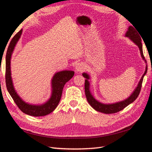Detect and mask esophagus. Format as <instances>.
I'll list each match as a JSON object with an SVG mask.
<instances>
[{"label":"esophagus","instance_id":"obj_1","mask_svg":"<svg viewBox=\"0 0 152 152\" xmlns=\"http://www.w3.org/2000/svg\"><path fill=\"white\" fill-rule=\"evenodd\" d=\"M86 68V66L84 65L82 63H79L76 64L75 67V72H82V71H84Z\"/></svg>","mask_w":152,"mask_h":152}]
</instances>
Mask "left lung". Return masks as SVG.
Returning a JSON list of instances; mask_svg holds the SVG:
<instances>
[{"label": "left lung", "instance_id": "8db88e82", "mask_svg": "<svg viewBox=\"0 0 152 152\" xmlns=\"http://www.w3.org/2000/svg\"><path fill=\"white\" fill-rule=\"evenodd\" d=\"M137 30H136V29L133 28L132 26H129L127 28V31H126V33L125 34V37L129 39L133 43L138 47L142 60H143L145 63L146 64V61L145 59V57L143 56V53H142L141 39V37L140 35V34H138L139 32H137ZM146 72H147V66L146 65L144 74L142 75L140 80L139 81L138 84H137L134 90L132 91V93L127 98L124 99L122 101H121V102H118L113 103H108V104L99 102L97 99H96L94 98V96L91 94V91H90V82L89 80L91 79V77L87 73L84 72L82 73V75H83L84 77L86 78L84 87H85V94H86L87 102H88L89 104L95 110L99 112L104 113L106 114H110V113H117L119 111H121V110H123L124 108H126L127 106L132 103L137 98V96H138L140 94V92L141 88L142 80H143V78L146 75Z\"/></svg>", "mask_w": 152, "mask_h": 152}]
</instances>
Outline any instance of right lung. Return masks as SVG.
Returning <instances> with one entry per match:
<instances>
[{
	"label": "right lung",
	"instance_id": "add662e5",
	"mask_svg": "<svg viewBox=\"0 0 152 152\" xmlns=\"http://www.w3.org/2000/svg\"><path fill=\"white\" fill-rule=\"evenodd\" d=\"M23 29L19 31L11 40L9 45L6 57V82L7 89L14 102L21 111L31 116H45L53 112L58 105L61 99L63 87L68 80H70L75 72L71 70H63L55 73L50 82L51 94L46 102L42 104H30L23 99L18 94L11 77V60L12 53L17 43L22 34Z\"/></svg>",
	"mask_w": 152,
	"mask_h": 152
}]
</instances>
